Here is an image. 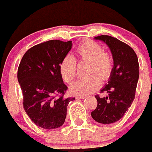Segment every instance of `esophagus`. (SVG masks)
<instances>
[{
	"label": "esophagus",
	"mask_w": 152,
	"mask_h": 152,
	"mask_svg": "<svg viewBox=\"0 0 152 152\" xmlns=\"http://www.w3.org/2000/svg\"><path fill=\"white\" fill-rule=\"evenodd\" d=\"M86 98V96H77L76 97V98H77V99H85Z\"/></svg>",
	"instance_id": "esophagus-1"
}]
</instances>
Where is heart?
<instances>
[{
	"instance_id": "obj_1",
	"label": "heart",
	"mask_w": 152,
	"mask_h": 152,
	"mask_svg": "<svg viewBox=\"0 0 152 152\" xmlns=\"http://www.w3.org/2000/svg\"><path fill=\"white\" fill-rule=\"evenodd\" d=\"M76 54L79 61L88 62L87 74L84 79H78L70 87L71 92L79 96H86L101 86V79L106 80L113 71V57L105 52L103 47L98 43L88 40L83 42L77 48ZM60 71L64 81L71 83L76 77V62L74 57L66 55L60 64Z\"/></svg>"
}]
</instances>
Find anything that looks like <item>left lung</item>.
Returning a JSON list of instances; mask_svg holds the SVG:
<instances>
[{
    "label": "left lung",
    "instance_id": "left-lung-1",
    "mask_svg": "<svg viewBox=\"0 0 152 152\" xmlns=\"http://www.w3.org/2000/svg\"><path fill=\"white\" fill-rule=\"evenodd\" d=\"M95 39L108 46L113 67L108 83L101 90L107 91L108 96H95L98 104L91 115L96 122L110 124L124 117L135 98L139 76V61L133 49L116 38L103 35Z\"/></svg>",
    "mask_w": 152,
    "mask_h": 152
}]
</instances>
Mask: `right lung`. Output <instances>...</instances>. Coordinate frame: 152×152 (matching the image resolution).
<instances>
[{"mask_svg": "<svg viewBox=\"0 0 152 152\" xmlns=\"http://www.w3.org/2000/svg\"><path fill=\"white\" fill-rule=\"evenodd\" d=\"M72 42L50 40L33 46L23 55L17 79L23 95V108L32 122L45 129H54L65 122L69 102L65 98L60 64L72 48ZM60 94L59 98L55 95Z\"/></svg>", "mask_w": 152, "mask_h": 152, "instance_id": "right-lung-1", "label": "right lung"}]
</instances>
